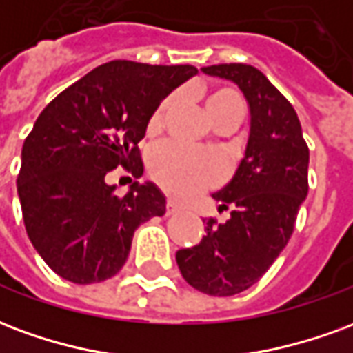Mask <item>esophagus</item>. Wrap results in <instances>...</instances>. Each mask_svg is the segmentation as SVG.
<instances>
[{
  "label": "esophagus",
  "mask_w": 353,
  "mask_h": 353,
  "mask_svg": "<svg viewBox=\"0 0 353 353\" xmlns=\"http://www.w3.org/2000/svg\"><path fill=\"white\" fill-rule=\"evenodd\" d=\"M179 210H181V206L177 204L176 200H168V202H166V215L177 214Z\"/></svg>",
  "instance_id": "obj_1"
}]
</instances>
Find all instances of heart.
Returning a JSON list of instances; mask_svg holds the SVG:
<instances>
[{"mask_svg": "<svg viewBox=\"0 0 353 353\" xmlns=\"http://www.w3.org/2000/svg\"><path fill=\"white\" fill-rule=\"evenodd\" d=\"M174 98L162 101L149 121V132L161 128L164 115L168 113ZM204 108L212 123L227 117H244L245 103L238 90L230 87H214L204 92ZM149 170L157 183L174 196L187 199L194 192L217 183L223 176V161L214 153L196 151L174 141L162 143L149 157Z\"/></svg>", "mask_w": 353, "mask_h": 353, "instance_id": "b5f03b06", "label": "heart"}]
</instances>
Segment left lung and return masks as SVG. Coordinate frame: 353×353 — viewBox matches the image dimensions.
Returning a JSON list of instances; mask_svg holds the SVG:
<instances>
[{
  "label": "left lung",
  "mask_w": 353,
  "mask_h": 353,
  "mask_svg": "<svg viewBox=\"0 0 353 353\" xmlns=\"http://www.w3.org/2000/svg\"><path fill=\"white\" fill-rule=\"evenodd\" d=\"M232 81L250 105V134L234 176L214 192L230 217L206 219L200 244L179 250L176 261L189 285L206 295L230 296L250 289L288 245L299 208L308 194V145L295 109L265 75L248 64L202 68Z\"/></svg>",
  "instance_id": "8db88e82"
}]
</instances>
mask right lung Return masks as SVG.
I'll list each match as a JSON object with an SVG mask.
<instances>
[{
	"label": "right lung",
	"instance_id": "add662e5",
	"mask_svg": "<svg viewBox=\"0 0 353 353\" xmlns=\"http://www.w3.org/2000/svg\"><path fill=\"white\" fill-rule=\"evenodd\" d=\"M194 65L113 60L98 65L43 109L22 145L17 179L28 238L64 280L96 283L115 276L134 230L164 215L166 199L151 181L124 196L105 176L123 166L143 174L138 143L161 101L196 75Z\"/></svg>",
	"mask_w": 353,
	"mask_h": 353
}]
</instances>
